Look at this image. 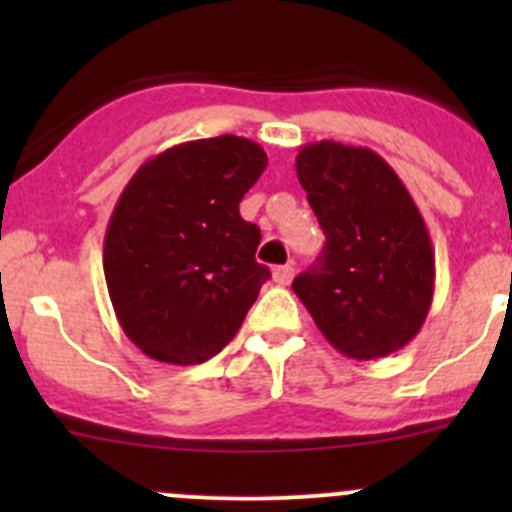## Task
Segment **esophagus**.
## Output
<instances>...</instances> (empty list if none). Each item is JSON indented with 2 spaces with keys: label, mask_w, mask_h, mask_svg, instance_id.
<instances>
[{
  "label": "esophagus",
  "mask_w": 512,
  "mask_h": 512,
  "mask_svg": "<svg viewBox=\"0 0 512 512\" xmlns=\"http://www.w3.org/2000/svg\"><path fill=\"white\" fill-rule=\"evenodd\" d=\"M272 277H275L277 285H289V282H292V277H294V267L292 265L275 267V270H272Z\"/></svg>",
  "instance_id": "obj_1"
}]
</instances>
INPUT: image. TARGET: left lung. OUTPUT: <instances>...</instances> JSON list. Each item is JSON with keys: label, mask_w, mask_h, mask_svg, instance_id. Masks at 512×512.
Masks as SVG:
<instances>
[{"label": "left lung", "mask_w": 512, "mask_h": 512, "mask_svg": "<svg viewBox=\"0 0 512 512\" xmlns=\"http://www.w3.org/2000/svg\"><path fill=\"white\" fill-rule=\"evenodd\" d=\"M294 168L327 237L317 265L294 277V294L349 359L399 352L426 322L436 282L414 198L369 148L309 143Z\"/></svg>", "instance_id": "8db88e82"}]
</instances>
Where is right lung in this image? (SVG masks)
Instances as JSON below:
<instances>
[{
  "mask_svg": "<svg viewBox=\"0 0 512 512\" xmlns=\"http://www.w3.org/2000/svg\"><path fill=\"white\" fill-rule=\"evenodd\" d=\"M267 153L240 136L180 143L123 188L103 240V275L126 337L165 364H203L245 322L270 270L240 200Z\"/></svg>",
  "mask_w": 512,
  "mask_h": 512,
  "instance_id": "obj_1",
  "label": "right lung"
}]
</instances>
